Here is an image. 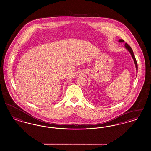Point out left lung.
<instances>
[{
    "label": "left lung",
    "instance_id": "8db88e82",
    "mask_svg": "<svg viewBox=\"0 0 151 151\" xmlns=\"http://www.w3.org/2000/svg\"><path fill=\"white\" fill-rule=\"evenodd\" d=\"M119 42H124V40H122V39H119ZM124 46H125L126 49H127V50L129 52V53L131 54V55L133 59L134 60V64H135V66H136V70H137V73L138 65H137V61H136V58H135V56H134V54H133L132 49V48L130 47V46L128 44H127V43H125V44H124Z\"/></svg>",
    "mask_w": 151,
    "mask_h": 151
}]
</instances>
